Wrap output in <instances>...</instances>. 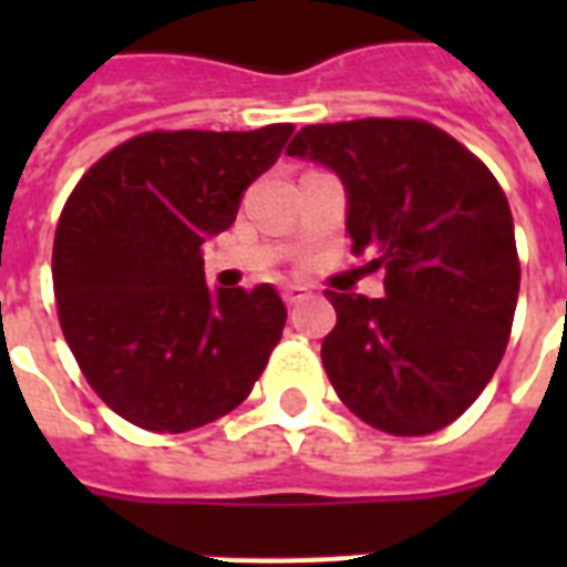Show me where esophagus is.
Segmentation results:
<instances>
[{"instance_id": "obj_1", "label": "esophagus", "mask_w": 567, "mask_h": 567, "mask_svg": "<svg viewBox=\"0 0 567 567\" xmlns=\"http://www.w3.org/2000/svg\"><path fill=\"white\" fill-rule=\"evenodd\" d=\"M309 288H302V285H285L282 300L285 306H300L302 300H309Z\"/></svg>"}]
</instances>
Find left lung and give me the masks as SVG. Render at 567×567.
Segmentation results:
<instances>
[{
  "mask_svg": "<svg viewBox=\"0 0 567 567\" xmlns=\"http://www.w3.org/2000/svg\"><path fill=\"white\" fill-rule=\"evenodd\" d=\"M288 155L332 167L347 231L385 297L327 291L338 323L320 359L341 403L388 435L453 423L494 377L515 318L520 261L506 194L426 120L302 126Z\"/></svg>",
  "mask_w": 567,
  "mask_h": 567,
  "instance_id": "obj_1",
  "label": "left lung"
}]
</instances>
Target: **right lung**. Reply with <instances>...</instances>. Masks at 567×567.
<instances>
[{"instance_id":"1","label":"right lung","mask_w":567,"mask_h":567,"mask_svg":"<svg viewBox=\"0 0 567 567\" xmlns=\"http://www.w3.org/2000/svg\"><path fill=\"white\" fill-rule=\"evenodd\" d=\"M291 132H144L66 196L52 247L58 320L102 403L141 430L229 414L279 344L282 297L270 285L212 293L203 244L235 223Z\"/></svg>"}]
</instances>
